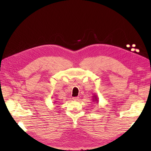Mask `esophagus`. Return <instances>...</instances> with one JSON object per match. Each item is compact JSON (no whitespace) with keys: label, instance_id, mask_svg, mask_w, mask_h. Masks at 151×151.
<instances>
[{"label":"esophagus","instance_id":"obj_1","mask_svg":"<svg viewBox=\"0 0 151 151\" xmlns=\"http://www.w3.org/2000/svg\"><path fill=\"white\" fill-rule=\"evenodd\" d=\"M72 99L74 101H77V100H79V97H74L72 98Z\"/></svg>","mask_w":151,"mask_h":151}]
</instances>
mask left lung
<instances>
[{"mask_svg": "<svg viewBox=\"0 0 151 151\" xmlns=\"http://www.w3.org/2000/svg\"><path fill=\"white\" fill-rule=\"evenodd\" d=\"M94 97V99H93V100H94V101H96L97 103L98 102V100H97V97L96 96H93Z\"/></svg>", "mask_w": 151, "mask_h": 151, "instance_id": "obj_1", "label": "left lung"}]
</instances>
